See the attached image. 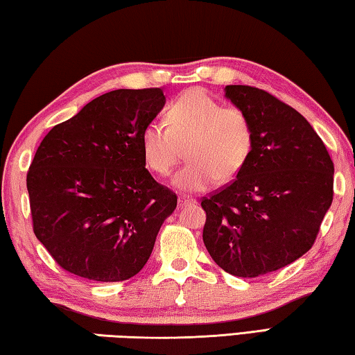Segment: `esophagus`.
<instances>
[{
	"mask_svg": "<svg viewBox=\"0 0 355 355\" xmlns=\"http://www.w3.org/2000/svg\"><path fill=\"white\" fill-rule=\"evenodd\" d=\"M196 201L193 200V198H190V196H184V195H181L178 198V206L179 207H185V206H190V204H195Z\"/></svg>",
	"mask_w": 355,
	"mask_h": 355,
	"instance_id": "34e87169",
	"label": "esophagus"
}]
</instances>
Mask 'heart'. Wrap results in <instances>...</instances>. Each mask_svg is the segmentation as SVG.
<instances>
[{
  "label": "heart",
  "instance_id": "1",
  "mask_svg": "<svg viewBox=\"0 0 355 355\" xmlns=\"http://www.w3.org/2000/svg\"><path fill=\"white\" fill-rule=\"evenodd\" d=\"M165 123L143 128L141 153L149 170L168 176L187 148L189 162L173 179L179 190L204 191L216 179L232 181L250 159L254 130L248 112L223 105L206 90L193 89L174 99Z\"/></svg>",
  "mask_w": 355,
  "mask_h": 355
}]
</instances>
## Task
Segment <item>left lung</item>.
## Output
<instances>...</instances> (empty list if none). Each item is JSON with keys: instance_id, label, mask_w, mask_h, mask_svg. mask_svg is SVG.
Wrapping results in <instances>:
<instances>
[{"instance_id": "obj_1", "label": "left lung", "mask_w": 355, "mask_h": 355, "mask_svg": "<svg viewBox=\"0 0 355 355\" xmlns=\"http://www.w3.org/2000/svg\"><path fill=\"white\" fill-rule=\"evenodd\" d=\"M226 98L252 121L250 159L237 179L202 198V240L232 276L281 270L313 246L334 198V162L300 112L251 85H227Z\"/></svg>"}]
</instances>
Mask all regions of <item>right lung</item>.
I'll return each instance as SVG.
<instances>
[{
  "label": "right lung",
  "instance_id": "obj_1",
  "mask_svg": "<svg viewBox=\"0 0 355 355\" xmlns=\"http://www.w3.org/2000/svg\"><path fill=\"white\" fill-rule=\"evenodd\" d=\"M164 104L162 89L104 93L37 148L26 176L33 229L65 271L120 282L148 262L178 204L145 168L140 145Z\"/></svg>",
  "mask_w": 355,
  "mask_h": 355
}]
</instances>
